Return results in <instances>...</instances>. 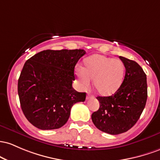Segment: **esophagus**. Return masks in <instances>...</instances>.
<instances>
[{
	"mask_svg": "<svg viewBox=\"0 0 160 160\" xmlns=\"http://www.w3.org/2000/svg\"><path fill=\"white\" fill-rule=\"evenodd\" d=\"M93 98V95H91V94H88L87 95V96H86V99L87 100H88V99H90V98Z\"/></svg>",
	"mask_w": 160,
	"mask_h": 160,
	"instance_id": "1",
	"label": "esophagus"
}]
</instances>
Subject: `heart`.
I'll return each instance as SVG.
<instances>
[{"instance_id":"b5f03b06","label":"heart","mask_w":160,"mask_h":160,"mask_svg":"<svg viewBox=\"0 0 160 160\" xmlns=\"http://www.w3.org/2000/svg\"><path fill=\"white\" fill-rule=\"evenodd\" d=\"M85 66L78 65L75 67V74L81 87H88L91 79H94L98 92L103 96H109L122 83L125 66L121 60L97 54L86 59Z\"/></svg>"}]
</instances>
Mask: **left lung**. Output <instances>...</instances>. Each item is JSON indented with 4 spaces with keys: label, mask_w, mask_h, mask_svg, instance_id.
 I'll return each mask as SVG.
<instances>
[{
    "label": "left lung",
    "mask_w": 160,
    "mask_h": 160,
    "mask_svg": "<svg viewBox=\"0 0 160 160\" xmlns=\"http://www.w3.org/2000/svg\"><path fill=\"white\" fill-rule=\"evenodd\" d=\"M125 68L123 82L114 94L98 97L100 108L91 119L99 130L109 134L126 132L135 125L148 99L147 75L135 61L119 57Z\"/></svg>",
    "instance_id": "obj_1"
}]
</instances>
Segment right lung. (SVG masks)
I'll return each instance as SVG.
<instances>
[{"mask_svg": "<svg viewBox=\"0 0 160 160\" xmlns=\"http://www.w3.org/2000/svg\"><path fill=\"white\" fill-rule=\"evenodd\" d=\"M86 52L82 49L46 50L25 62L18 80L22 110L30 123L41 130L60 128L71 108L85 100L86 93L72 88L75 66Z\"/></svg>", "mask_w": 160, "mask_h": 160, "instance_id": "right-lung-1", "label": "right lung"}]
</instances>
